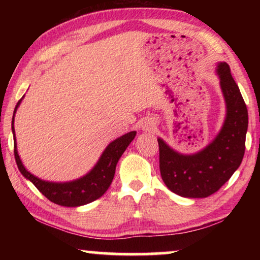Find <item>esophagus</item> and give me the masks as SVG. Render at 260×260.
Instances as JSON below:
<instances>
[{
  "label": "esophagus",
  "instance_id": "esophagus-1",
  "mask_svg": "<svg viewBox=\"0 0 260 260\" xmlns=\"http://www.w3.org/2000/svg\"><path fill=\"white\" fill-rule=\"evenodd\" d=\"M153 122H152V120H150V119H148V120H146L144 121V124H143V129L144 131H151L152 128H153Z\"/></svg>",
  "mask_w": 260,
  "mask_h": 260
}]
</instances>
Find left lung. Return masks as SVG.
Wrapping results in <instances>:
<instances>
[{"mask_svg": "<svg viewBox=\"0 0 260 260\" xmlns=\"http://www.w3.org/2000/svg\"><path fill=\"white\" fill-rule=\"evenodd\" d=\"M217 72L227 105L221 131L212 143L195 155H180L158 139L160 175L177 195L203 199L218 191L239 169L245 150L248 109L230 65L220 63Z\"/></svg>", "mask_w": 260, "mask_h": 260, "instance_id": "8db88e82", "label": "left lung"}]
</instances>
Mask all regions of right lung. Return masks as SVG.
Returning <instances> with one entry per match:
<instances>
[{"label":"right lung","instance_id":"1","mask_svg":"<svg viewBox=\"0 0 260 260\" xmlns=\"http://www.w3.org/2000/svg\"><path fill=\"white\" fill-rule=\"evenodd\" d=\"M21 99L17 103L16 110L20 104ZM12 133H14V147H15V159L17 166L20 171V173L26 179H28L38 190L42 195H45L48 200L52 203L58 204L61 206H80L90 203L95 200L100 199L103 193L108 190L110 184L112 182V179L116 172L117 162L119 160L122 153L126 150V148L129 146V143L135 138L136 132H129L121 138L114 140L105 149L104 152L101 156L98 164L95 165L93 170L85 177L76 180V181L65 182V183H56L48 182L43 180L34 177L27 170L25 169L23 162L18 156L16 149V138H15V128H14V118H12Z\"/></svg>","mask_w":260,"mask_h":260}]
</instances>
